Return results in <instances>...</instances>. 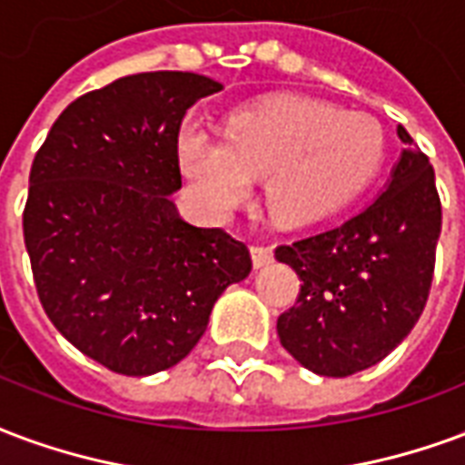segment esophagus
I'll return each mask as SVG.
<instances>
[{
    "instance_id": "1",
    "label": "esophagus",
    "mask_w": 465,
    "mask_h": 465,
    "mask_svg": "<svg viewBox=\"0 0 465 465\" xmlns=\"http://www.w3.org/2000/svg\"><path fill=\"white\" fill-rule=\"evenodd\" d=\"M250 255H252V265L260 270V267H265L272 262V247L265 245H252L250 247Z\"/></svg>"
}]
</instances>
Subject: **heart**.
I'll use <instances>...</instances> for the list:
<instances>
[{
	"instance_id": "b5f03b06",
	"label": "heart",
	"mask_w": 465,
	"mask_h": 465,
	"mask_svg": "<svg viewBox=\"0 0 465 465\" xmlns=\"http://www.w3.org/2000/svg\"><path fill=\"white\" fill-rule=\"evenodd\" d=\"M381 158L384 134L374 118L302 94L237 108L223 141L195 125L178 135L181 171L210 218H232L257 175H265L267 205L287 228L314 225L347 208Z\"/></svg>"
}]
</instances>
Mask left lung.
Returning a JSON list of instances; mask_svg holds the SVG:
<instances>
[{"label": "left lung", "mask_w": 465, "mask_h": 465, "mask_svg": "<svg viewBox=\"0 0 465 465\" xmlns=\"http://www.w3.org/2000/svg\"><path fill=\"white\" fill-rule=\"evenodd\" d=\"M396 134L406 148L371 205L337 228L274 250L302 280L277 334L320 376L379 364L409 337L429 300L441 200L429 158L413 148L404 125Z\"/></svg>", "instance_id": "obj_1"}]
</instances>
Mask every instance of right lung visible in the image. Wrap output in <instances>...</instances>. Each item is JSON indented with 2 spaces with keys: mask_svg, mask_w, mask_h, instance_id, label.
<instances>
[{
  "mask_svg": "<svg viewBox=\"0 0 465 465\" xmlns=\"http://www.w3.org/2000/svg\"><path fill=\"white\" fill-rule=\"evenodd\" d=\"M220 89L191 71L116 79L64 108L32 163L24 242L44 312L116 374L175 367L252 270L240 240L185 223L171 198L183 116Z\"/></svg>",
  "mask_w": 465,
  "mask_h": 465,
  "instance_id": "add662e5",
  "label": "right lung"
}]
</instances>
